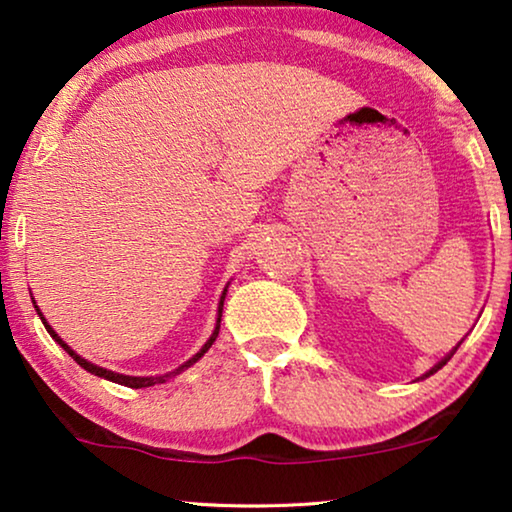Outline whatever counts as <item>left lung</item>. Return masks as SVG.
<instances>
[{
  "instance_id": "obj_1",
  "label": "left lung",
  "mask_w": 512,
  "mask_h": 512,
  "mask_svg": "<svg viewBox=\"0 0 512 512\" xmlns=\"http://www.w3.org/2000/svg\"><path fill=\"white\" fill-rule=\"evenodd\" d=\"M459 344H462V342H459ZM459 344H457V346L453 348V351H450V353L446 355V358H441L439 362H436V365H434L432 369H429V372H425V374H422V376H420V379H427V376H432V374H436V372H439V369H441L443 365H446V362H448L450 358H453V355H455V351H457V348H459ZM420 379H418V381H420Z\"/></svg>"
}]
</instances>
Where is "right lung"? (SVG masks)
Here are the masks:
<instances>
[{
    "instance_id": "right-lung-1",
    "label": "right lung",
    "mask_w": 512,
    "mask_h": 512,
    "mask_svg": "<svg viewBox=\"0 0 512 512\" xmlns=\"http://www.w3.org/2000/svg\"><path fill=\"white\" fill-rule=\"evenodd\" d=\"M228 286H231V281H228V284L224 286V291H221V298H219V307H217V323H214V330H212V335H210V339H207V342L203 344V348L201 351H198L196 355H191V358L187 360V362H182L180 367L177 369H173V372H166V374H159V376H127V374H120V372H113V369H106V367H99V365H94V362H90V360H85V358H80V355L73 351V348L64 342L62 337L57 335V332L53 330V325H48V321H46V316L41 314V309H39V305H36V300L32 298V302H34V307H36V314L41 316V321H43V325H46V330L50 332V337L55 339V342L64 348L66 353L71 355L73 360L78 362L80 367L85 369V372H90V374H94V376H99V379H106V381H113V383H120V385H127V388H150V385H157V383H166L168 379H175L177 374H182L184 369H189L191 365H196L198 360L203 358V355L210 351V346L214 344V339L219 337V328H221V309H224V300H226V293H228Z\"/></svg>"
}]
</instances>
